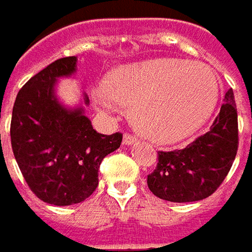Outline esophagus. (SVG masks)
<instances>
[{"instance_id": "esophagus-1", "label": "esophagus", "mask_w": 252, "mask_h": 252, "mask_svg": "<svg viewBox=\"0 0 252 252\" xmlns=\"http://www.w3.org/2000/svg\"><path fill=\"white\" fill-rule=\"evenodd\" d=\"M137 141V139L134 137V136H131V134H125L123 136V144L125 146H131V144H134Z\"/></svg>"}]
</instances>
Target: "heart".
<instances>
[{"mask_svg": "<svg viewBox=\"0 0 252 252\" xmlns=\"http://www.w3.org/2000/svg\"><path fill=\"white\" fill-rule=\"evenodd\" d=\"M115 101L131 106V121L147 139L175 143L198 131L212 116L218 80L205 65L161 57L116 68L105 81ZM108 109L105 95L95 96Z\"/></svg>", "mask_w": 252, "mask_h": 252, "instance_id": "heart-1", "label": "heart"}]
</instances>
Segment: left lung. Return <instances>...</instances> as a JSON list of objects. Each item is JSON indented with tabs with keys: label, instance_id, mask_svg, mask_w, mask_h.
<instances>
[{
	"label": "left lung",
	"instance_id": "obj_1",
	"mask_svg": "<svg viewBox=\"0 0 252 252\" xmlns=\"http://www.w3.org/2000/svg\"><path fill=\"white\" fill-rule=\"evenodd\" d=\"M237 147V108L230 88L213 125L203 136L182 150L158 151V164L147 177L149 189L168 202L208 198L227 177Z\"/></svg>",
	"mask_w": 252,
	"mask_h": 252
}]
</instances>
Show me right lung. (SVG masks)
Masks as SVG:
<instances>
[{
    "label": "right lung",
    "mask_w": 252,
    "mask_h": 252,
    "mask_svg": "<svg viewBox=\"0 0 252 252\" xmlns=\"http://www.w3.org/2000/svg\"><path fill=\"white\" fill-rule=\"evenodd\" d=\"M75 71V56L49 64L21 88L12 109L11 144L18 167L34 195L56 206L91 196L101 161L122 143V133L94 130L85 116L90 105L85 92L73 108L59 99V80Z\"/></svg>",
    "instance_id": "add662e5"
}]
</instances>
